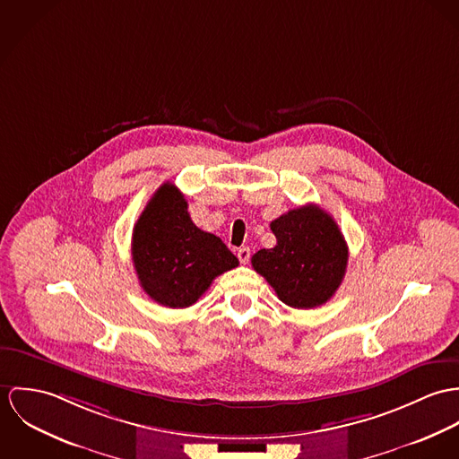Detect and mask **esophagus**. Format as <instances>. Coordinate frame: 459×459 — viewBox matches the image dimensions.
Wrapping results in <instances>:
<instances>
[{
  "label": "esophagus",
  "mask_w": 459,
  "mask_h": 459,
  "mask_svg": "<svg viewBox=\"0 0 459 459\" xmlns=\"http://www.w3.org/2000/svg\"><path fill=\"white\" fill-rule=\"evenodd\" d=\"M238 258H239L241 264H248V260H250V248H247V247L239 248L238 250Z\"/></svg>",
  "instance_id": "1"
}]
</instances>
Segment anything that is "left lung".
<instances>
[{
    "label": "left lung",
    "instance_id": "8db88e82",
    "mask_svg": "<svg viewBox=\"0 0 459 459\" xmlns=\"http://www.w3.org/2000/svg\"><path fill=\"white\" fill-rule=\"evenodd\" d=\"M276 247L258 250L252 265L285 305L307 309L327 303L343 281L349 247L329 212L318 205L290 209L271 221Z\"/></svg>",
    "mask_w": 459,
    "mask_h": 459
}]
</instances>
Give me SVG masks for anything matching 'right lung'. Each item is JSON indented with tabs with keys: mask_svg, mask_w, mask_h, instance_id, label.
Returning a JSON list of instances; mask_svg holds the SVG:
<instances>
[{
	"mask_svg": "<svg viewBox=\"0 0 459 459\" xmlns=\"http://www.w3.org/2000/svg\"><path fill=\"white\" fill-rule=\"evenodd\" d=\"M132 260L144 292L167 307L197 303L216 276L239 265L220 238L192 221L185 195L172 183L161 185L139 216Z\"/></svg>",
	"mask_w": 459,
	"mask_h": 459,
	"instance_id": "obj_1",
	"label": "right lung"
}]
</instances>
